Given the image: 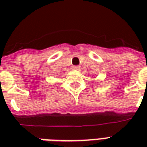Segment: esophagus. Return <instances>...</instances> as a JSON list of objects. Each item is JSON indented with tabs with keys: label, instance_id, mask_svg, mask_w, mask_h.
Returning <instances> with one entry per match:
<instances>
[{
	"label": "esophagus",
	"instance_id": "1",
	"mask_svg": "<svg viewBox=\"0 0 147 147\" xmlns=\"http://www.w3.org/2000/svg\"><path fill=\"white\" fill-rule=\"evenodd\" d=\"M72 69L73 70H80V66H73Z\"/></svg>",
	"mask_w": 147,
	"mask_h": 147
}]
</instances>
